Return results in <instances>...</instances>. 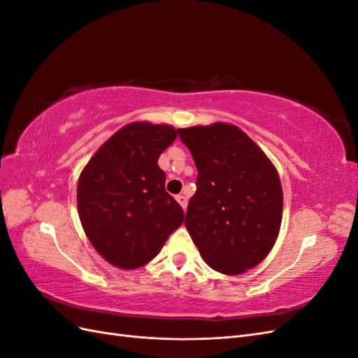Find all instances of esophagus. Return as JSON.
<instances>
[{
  "mask_svg": "<svg viewBox=\"0 0 358 358\" xmlns=\"http://www.w3.org/2000/svg\"><path fill=\"white\" fill-rule=\"evenodd\" d=\"M175 199H176V201L182 206V209L185 210V209H187V204H188V199H187L185 196H183V194H179V196H176Z\"/></svg>",
  "mask_w": 358,
  "mask_h": 358,
  "instance_id": "obj_1",
  "label": "esophagus"
}]
</instances>
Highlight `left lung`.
Returning <instances> with one entry per match:
<instances>
[{"label": "left lung", "mask_w": 358, "mask_h": 358, "mask_svg": "<svg viewBox=\"0 0 358 358\" xmlns=\"http://www.w3.org/2000/svg\"><path fill=\"white\" fill-rule=\"evenodd\" d=\"M178 131L199 171L185 220L191 239L216 272L243 273L276 242L284 203L278 171L234 125Z\"/></svg>", "instance_id": "1"}]
</instances>
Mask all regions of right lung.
<instances>
[{
	"mask_svg": "<svg viewBox=\"0 0 358 358\" xmlns=\"http://www.w3.org/2000/svg\"><path fill=\"white\" fill-rule=\"evenodd\" d=\"M176 134L169 125L128 124L96 150L79 178L83 230L96 252L119 268L149 263L185 218L158 167Z\"/></svg>",
	"mask_w": 358,
	"mask_h": 358,
	"instance_id": "right-lung-1",
	"label": "right lung"
}]
</instances>
